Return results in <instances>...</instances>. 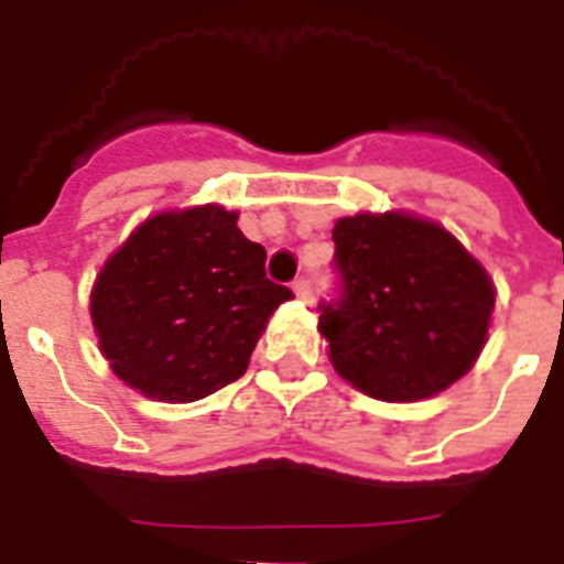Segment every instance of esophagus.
<instances>
[{
	"instance_id": "34e87169",
	"label": "esophagus",
	"mask_w": 564,
	"mask_h": 564,
	"mask_svg": "<svg viewBox=\"0 0 564 564\" xmlns=\"http://www.w3.org/2000/svg\"><path fill=\"white\" fill-rule=\"evenodd\" d=\"M292 292H295L301 301L313 299V290H310L307 278H295V281H292Z\"/></svg>"
}]
</instances>
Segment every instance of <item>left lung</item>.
<instances>
[{"label":"left lung","mask_w":564,"mask_h":564,"mask_svg":"<svg viewBox=\"0 0 564 564\" xmlns=\"http://www.w3.org/2000/svg\"><path fill=\"white\" fill-rule=\"evenodd\" d=\"M343 295L318 330L336 375L377 401L412 403L468 375L489 339L495 283L438 221L406 210L336 219Z\"/></svg>","instance_id":"8db88e82"}]
</instances>
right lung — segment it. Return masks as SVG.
<instances>
[{
	"mask_svg": "<svg viewBox=\"0 0 564 564\" xmlns=\"http://www.w3.org/2000/svg\"><path fill=\"white\" fill-rule=\"evenodd\" d=\"M221 204L154 213L105 260L90 292L110 371L145 398L189 403L246 375L292 292L265 278V248Z\"/></svg>",
	"mask_w": 564,
	"mask_h": 564,
	"instance_id": "right-lung-1",
	"label": "right lung"
}]
</instances>
